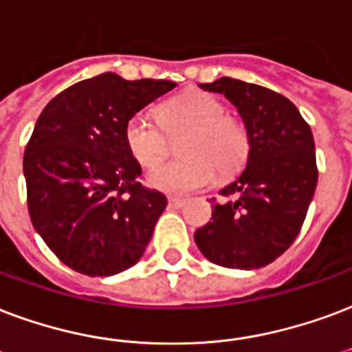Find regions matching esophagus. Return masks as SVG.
<instances>
[{
	"instance_id": "1",
	"label": "esophagus",
	"mask_w": 352,
	"mask_h": 352,
	"mask_svg": "<svg viewBox=\"0 0 352 352\" xmlns=\"http://www.w3.org/2000/svg\"><path fill=\"white\" fill-rule=\"evenodd\" d=\"M184 206H186V200H182V198H170L168 200V208H174V210H179Z\"/></svg>"
}]
</instances>
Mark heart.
<instances>
[{
  "label": "heart",
  "instance_id": "b5f03b06",
  "mask_svg": "<svg viewBox=\"0 0 352 352\" xmlns=\"http://www.w3.org/2000/svg\"><path fill=\"white\" fill-rule=\"evenodd\" d=\"M157 124L133 115L124 126V141L141 166L157 165L168 152V137H182V160L165 163L148 174V186L168 195H189L210 186L215 173L228 178L247 161L248 135L241 124L226 116L219 98L186 91L155 107ZM165 131L164 134L162 131Z\"/></svg>",
  "mask_w": 352,
  "mask_h": 352
}]
</instances>
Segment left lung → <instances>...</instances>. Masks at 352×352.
I'll return each mask as SVG.
<instances>
[{
	"instance_id": "8db88e82",
	"label": "left lung",
	"mask_w": 352,
	"mask_h": 352,
	"mask_svg": "<svg viewBox=\"0 0 352 352\" xmlns=\"http://www.w3.org/2000/svg\"><path fill=\"white\" fill-rule=\"evenodd\" d=\"M200 89L224 94L248 135L247 166L221 189L211 221L195 232L210 261L260 269L286 252L300 232L317 186L316 144L295 105L265 87L221 78Z\"/></svg>"
}]
</instances>
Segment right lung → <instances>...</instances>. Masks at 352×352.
I'll return each instance as SVG.
<instances>
[{
    "label": "right lung",
    "instance_id": "obj_1",
    "mask_svg": "<svg viewBox=\"0 0 352 352\" xmlns=\"http://www.w3.org/2000/svg\"><path fill=\"white\" fill-rule=\"evenodd\" d=\"M174 87L105 72L68 87L38 116L23 154L29 215L74 271L111 276L144 254L166 198L139 184L124 126Z\"/></svg>",
    "mask_w": 352,
    "mask_h": 352
}]
</instances>
